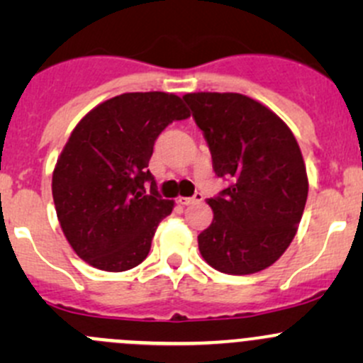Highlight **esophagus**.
Here are the masks:
<instances>
[{
	"label": "esophagus",
	"mask_w": 363,
	"mask_h": 363,
	"mask_svg": "<svg viewBox=\"0 0 363 363\" xmlns=\"http://www.w3.org/2000/svg\"><path fill=\"white\" fill-rule=\"evenodd\" d=\"M203 200V195L202 193H196L195 196H191V199H188V196H177V203L181 205H191V203H199Z\"/></svg>",
	"instance_id": "34e87169"
}]
</instances>
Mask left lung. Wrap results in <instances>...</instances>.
I'll return each mask as SVG.
<instances>
[{
    "label": "left lung",
    "instance_id": "1",
    "mask_svg": "<svg viewBox=\"0 0 363 363\" xmlns=\"http://www.w3.org/2000/svg\"><path fill=\"white\" fill-rule=\"evenodd\" d=\"M182 98L203 131L216 175L232 182L207 200L214 219L199 235L200 255L230 276L259 272L288 250L306 207L309 181L295 135L246 94Z\"/></svg>",
    "mask_w": 363,
    "mask_h": 363
}]
</instances>
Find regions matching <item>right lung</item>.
Wrapping results in <instances>:
<instances>
[{"mask_svg":"<svg viewBox=\"0 0 363 363\" xmlns=\"http://www.w3.org/2000/svg\"><path fill=\"white\" fill-rule=\"evenodd\" d=\"M186 117L174 93H124L73 128L54 167L52 199L68 244L91 267L124 272L147 258L160 221L174 208L156 191L149 160L161 131Z\"/></svg>","mask_w":363,"mask_h":363,"instance_id":"1","label":"right lung"}]
</instances>
